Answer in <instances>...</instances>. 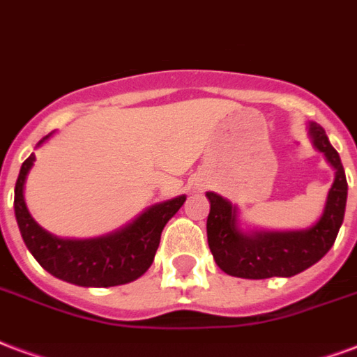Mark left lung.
<instances>
[{"mask_svg": "<svg viewBox=\"0 0 357 357\" xmlns=\"http://www.w3.org/2000/svg\"><path fill=\"white\" fill-rule=\"evenodd\" d=\"M307 135L317 151L335 170L326 206L318 221L301 230L247 228L239 221V209L230 200L208 190V243L217 266L232 277L269 279L298 275L330 251L344 219L348 183L341 157L330 144L326 130L314 121Z\"/></svg>", "mask_w": 357, "mask_h": 357, "instance_id": "obj_1", "label": "left lung"}]
</instances>
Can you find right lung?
Returning a JSON list of instances; mask_svg holds the SVG:
<instances>
[{
    "mask_svg": "<svg viewBox=\"0 0 357 357\" xmlns=\"http://www.w3.org/2000/svg\"><path fill=\"white\" fill-rule=\"evenodd\" d=\"M52 136L39 140L37 148ZM35 153L22 162L15 187V217L27 251L61 281L86 288H108L127 284L142 277L153 264L160 234L167 222L183 206L185 195L153 204L142 213L110 234L99 238H58L35 221L26 206V179L33 168Z\"/></svg>",
    "mask_w": 357,
    "mask_h": 357,
    "instance_id": "obj_1",
    "label": "right lung"
}]
</instances>
